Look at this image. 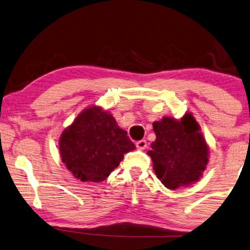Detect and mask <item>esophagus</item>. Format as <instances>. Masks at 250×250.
<instances>
[{
  "label": "esophagus",
  "instance_id": "obj_1",
  "mask_svg": "<svg viewBox=\"0 0 250 250\" xmlns=\"http://www.w3.org/2000/svg\"><path fill=\"white\" fill-rule=\"evenodd\" d=\"M136 146L138 149H139V150H144V149H146V147H147V141L146 140L137 141Z\"/></svg>",
  "mask_w": 250,
  "mask_h": 250
}]
</instances>
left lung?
Segmentation results:
<instances>
[{"instance_id":"left-lung-1","label":"left lung","mask_w":250,"mask_h":250,"mask_svg":"<svg viewBox=\"0 0 250 250\" xmlns=\"http://www.w3.org/2000/svg\"><path fill=\"white\" fill-rule=\"evenodd\" d=\"M152 126L156 140L147 154L163 185L176 189L200 181L207 168L210 150L193 114L186 112L181 119L165 115Z\"/></svg>"}]
</instances>
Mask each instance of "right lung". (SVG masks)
Returning a JSON list of instances; mask_svg holds the SVG:
<instances>
[{
    "label": "right lung",
    "mask_w": 250,
    "mask_h": 250,
    "mask_svg": "<svg viewBox=\"0 0 250 250\" xmlns=\"http://www.w3.org/2000/svg\"><path fill=\"white\" fill-rule=\"evenodd\" d=\"M62 162L82 182L100 183L136 146L118 125L112 113L89 105L62 130L58 141Z\"/></svg>",
    "instance_id": "obj_1"
}]
</instances>
